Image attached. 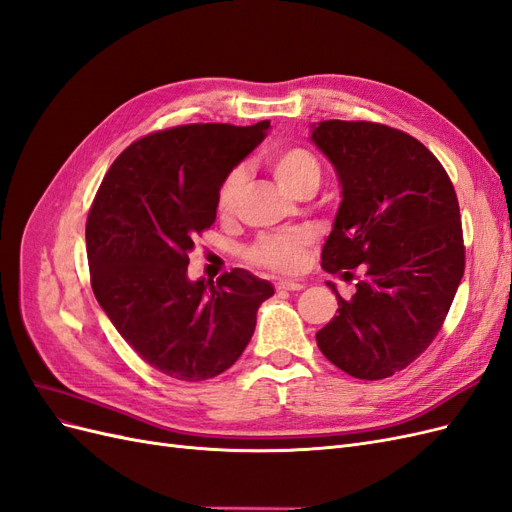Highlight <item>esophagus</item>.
<instances>
[{
    "label": "esophagus",
    "mask_w": 512,
    "mask_h": 512,
    "mask_svg": "<svg viewBox=\"0 0 512 512\" xmlns=\"http://www.w3.org/2000/svg\"><path fill=\"white\" fill-rule=\"evenodd\" d=\"M277 290H288V292H297V290H303L305 286L301 282H294V280H280L275 284Z\"/></svg>",
    "instance_id": "1"
}]
</instances>
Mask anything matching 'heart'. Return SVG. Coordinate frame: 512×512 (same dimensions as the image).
Instances as JSON below:
<instances>
[{"instance_id":"obj_1","label":"heart","mask_w":512,"mask_h":512,"mask_svg":"<svg viewBox=\"0 0 512 512\" xmlns=\"http://www.w3.org/2000/svg\"><path fill=\"white\" fill-rule=\"evenodd\" d=\"M271 173L277 179V183L294 196L309 188L316 190L320 183L318 160L307 149H299V147L277 153V156L271 160ZM243 181H245L243 168H235L224 179L218 194L220 213L226 215L237 207ZM309 245H312V235H309L307 230L277 232V235H267L258 239L252 245L250 258L260 267H267L280 273H290L301 267L305 250Z\"/></svg>"}]
</instances>
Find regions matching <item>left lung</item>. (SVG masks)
I'll return each mask as SVG.
<instances>
[{"label":"left lung","mask_w":512,"mask_h":512,"mask_svg":"<svg viewBox=\"0 0 512 512\" xmlns=\"http://www.w3.org/2000/svg\"><path fill=\"white\" fill-rule=\"evenodd\" d=\"M312 141L339 181L329 273L363 265L352 299L316 333L320 352L359 380L408 367L438 335L463 277L459 205L446 170L414 136L369 121H320Z\"/></svg>","instance_id":"1"}]
</instances>
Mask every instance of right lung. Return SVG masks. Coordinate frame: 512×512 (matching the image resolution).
<instances>
[{
    "mask_svg": "<svg viewBox=\"0 0 512 512\" xmlns=\"http://www.w3.org/2000/svg\"><path fill=\"white\" fill-rule=\"evenodd\" d=\"M254 126L192 123L132 143L108 168L85 239L91 288L108 320L145 363L198 382L243 354L267 280L232 269L190 280L194 237L215 222L224 179L265 141Z\"/></svg>",
    "mask_w": 512,
    "mask_h": 512,
    "instance_id": "obj_1",
    "label": "right lung"
}]
</instances>
